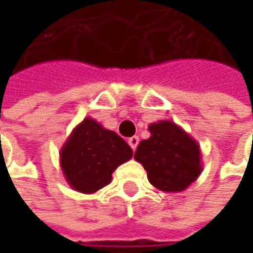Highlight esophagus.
I'll return each instance as SVG.
<instances>
[{
  "mask_svg": "<svg viewBox=\"0 0 253 253\" xmlns=\"http://www.w3.org/2000/svg\"><path fill=\"white\" fill-rule=\"evenodd\" d=\"M138 143H139V138L135 137V135H134V137H131V138H128V145L131 146L132 150H135V149H137Z\"/></svg>",
  "mask_w": 253,
  "mask_h": 253,
  "instance_id": "esophagus-1",
  "label": "esophagus"
}]
</instances>
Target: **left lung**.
I'll return each instance as SVG.
<instances>
[{"mask_svg": "<svg viewBox=\"0 0 253 253\" xmlns=\"http://www.w3.org/2000/svg\"><path fill=\"white\" fill-rule=\"evenodd\" d=\"M150 137L139 142L134 159L148 172L150 184L164 192H180L203 169L201 146L172 121L149 126Z\"/></svg>", "mask_w": 253, "mask_h": 253, "instance_id": "8db88e82", "label": "left lung"}]
</instances>
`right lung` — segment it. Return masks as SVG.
Returning a JSON list of instances; mask_svg holds the SVG:
<instances>
[{"label":"right lung","instance_id":"right-lung-1","mask_svg":"<svg viewBox=\"0 0 253 253\" xmlns=\"http://www.w3.org/2000/svg\"><path fill=\"white\" fill-rule=\"evenodd\" d=\"M131 157V148L123 138L85 118L62 145L59 164L73 190L93 194L110 184L112 172Z\"/></svg>","mask_w":253,"mask_h":253}]
</instances>
